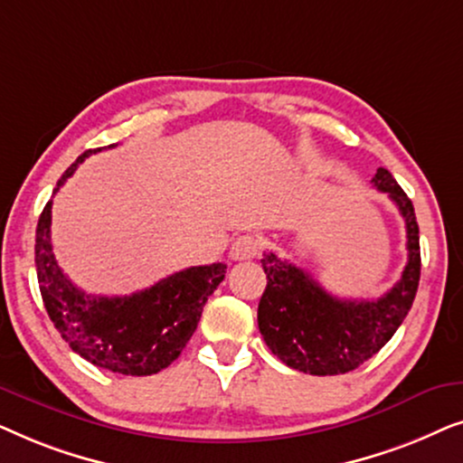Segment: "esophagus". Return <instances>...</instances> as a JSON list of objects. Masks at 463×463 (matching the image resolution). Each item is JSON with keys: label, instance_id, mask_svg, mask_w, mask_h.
Listing matches in <instances>:
<instances>
[{"label": "esophagus", "instance_id": "esophagus-1", "mask_svg": "<svg viewBox=\"0 0 463 463\" xmlns=\"http://www.w3.org/2000/svg\"><path fill=\"white\" fill-rule=\"evenodd\" d=\"M261 250V240L255 236H240L233 240L230 249V259L233 261H249V259H255Z\"/></svg>", "mask_w": 463, "mask_h": 463}]
</instances>
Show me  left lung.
Wrapping results in <instances>:
<instances>
[{
    "label": "left lung",
    "mask_w": 463,
    "mask_h": 463,
    "mask_svg": "<svg viewBox=\"0 0 463 463\" xmlns=\"http://www.w3.org/2000/svg\"><path fill=\"white\" fill-rule=\"evenodd\" d=\"M371 183L401 211L409 250L401 280L379 299H337L307 271L282 261L276 252H265L261 259L268 287L257 309L259 331L290 369L309 375H341L358 369L388 344L413 306L421 269L413 204L390 170L377 168Z\"/></svg>",
    "instance_id": "left-lung-1"
}]
</instances>
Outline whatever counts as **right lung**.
<instances>
[{
	"mask_svg": "<svg viewBox=\"0 0 463 463\" xmlns=\"http://www.w3.org/2000/svg\"><path fill=\"white\" fill-rule=\"evenodd\" d=\"M97 151H84L56 183L54 194ZM50 223L52 200L37 221L35 268L43 306L69 347L94 366L122 375H154L175 363L198 328L208 297L223 282L227 265L187 268L128 297H94L62 274L50 242Z\"/></svg>",
	"mask_w": 463,
	"mask_h": 463,
	"instance_id": "obj_1",
	"label": "right lung"
}]
</instances>
